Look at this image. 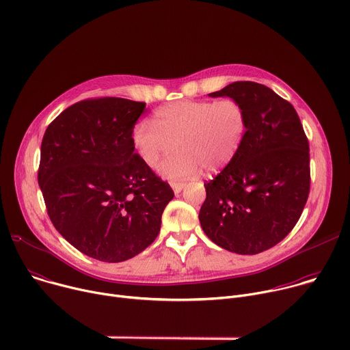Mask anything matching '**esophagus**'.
<instances>
[{
    "label": "esophagus",
    "mask_w": 350,
    "mask_h": 350,
    "mask_svg": "<svg viewBox=\"0 0 350 350\" xmlns=\"http://www.w3.org/2000/svg\"><path fill=\"white\" fill-rule=\"evenodd\" d=\"M170 185H172V188H173L174 193H180V192L183 191V188L185 187V184H184V183H172Z\"/></svg>",
    "instance_id": "esophagus-1"
}]
</instances>
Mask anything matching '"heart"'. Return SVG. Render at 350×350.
<instances>
[{"label":"heart","mask_w":350,"mask_h":350,"mask_svg":"<svg viewBox=\"0 0 350 350\" xmlns=\"http://www.w3.org/2000/svg\"><path fill=\"white\" fill-rule=\"evenodd\" d=\"M245 107L232 98L221 101H176L161 107L154 122L141 120L131 133L135 151L148 167L169 180H188L205 169L216 173L228 166L247 133Z\"/></svg>","instance_id":"heart-1"}]
</instances>
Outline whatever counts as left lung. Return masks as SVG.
Masks as SVG:
<instances>
[{
    "instance_id": "left-lung-1",
    "label": "left lung",
    "mask_w": 350,
    "mask_h": 350,
    "mask_svg": "<svg viewBox=\"0 0 350 350\" xmlns=\"http://www.w3.org/2000/svg\"><path fill=\"white\" fill-rule=\"evenodd\" d=\"M209 95L237 99L249 124L235 159L205 183L199 221L226 251L256 255L282 241L304 212L309 141L295 108L263 84L235 81Z\"/></svg>"
}]
</instances>
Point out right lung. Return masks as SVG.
Segmentation results:
<instances>
[{
    "instance_id": "obj_1",
    "label": "right lung",
    "mask_w": 350,
    "mask_h": 350,
    "mask_svg": "<svg viewBox=\"0 0 350 350\" xmlns=\"http://www.w3.org/2000/svg\"><path fill=\"white\" fill-rule=\"evenodd\" d=\"M145 103L105 96L66 108L45 130L38 184L54 227L92 259L134 258L161 231L174 192L134 152Z\"/></svg>"
}]
</instances>
